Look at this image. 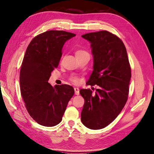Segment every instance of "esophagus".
Listing matches in <instances>:
<instances>
[{"label":"esophagus","mask_w":154,"mask_h":154,"mask_svg":"<svg viewBox=\"0 0 154 154\" xmlns=\"http://www.w3.org/2000/svg\"><path fill=\"white\" fill-rule=\"evenodd\" d=\"M75 95H79V89L78 88H75Z\"/></svg>","instance_id":"34e87169"}]
</instances>
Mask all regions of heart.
I'll list each match as a JSON object with an SVG mask.
<instances>
[{"label":"heart","mask_w":154,"mask_h":154,"mask_svg":"<svg viewBox=\"0 0 154 154\" xmlns=\"http://www.w3.org/2000/svg\"><path fill=\"white\" fill-rule=\"evenodd\" d=\"M83 54H88V53L86 51H85V50H77V51H76V52H75V55ZM72 81H73L74 82L77 83V82H78V81H79V80H78L77 77H72Z\"/></svg>","instance_id":"1"}]
</instances>
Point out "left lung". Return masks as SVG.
I'll return each instance as SVG.
<instances>
[{
  "instance_id": "1",
  "label": "left lung",
  "mask_w": 154,
  "mask_h": 154,
  "mask_svg": "<svg viewBox=\"0 0 154 154\" xmlns=\"http://www.w3.org/2000/svg\"><path fill=\"white\" fill-rule=\"evenodd\" d=\"M91 43L93 71L86 84L98 89H80L85 104L81 114L82 123L90 129H101L121 112L128 99L131 70L122 41L108 31L85 33Z\"/></svg>"
}]
</instances>
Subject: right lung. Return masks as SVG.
<instances>
[{
	"label": "right lung",
	"mask_w": 154,
	"mask_h": 154,
	"mask_svg": "<svg viewBox=\"0 0 154 154\" xmlns=\"http://www.w3.org/2000/svg\"><path fill=\"white\" fill-rule=\"evenodd\" d=\"M75 35L65 31H47L35 36L27 48L20 69L21 94L31 117L42 126L60 123L74 94L72 86L53 88L48 80L60 62L63 45Z\"/></svg>",
	"instance_id": "obj_1"
}]
</instances>
